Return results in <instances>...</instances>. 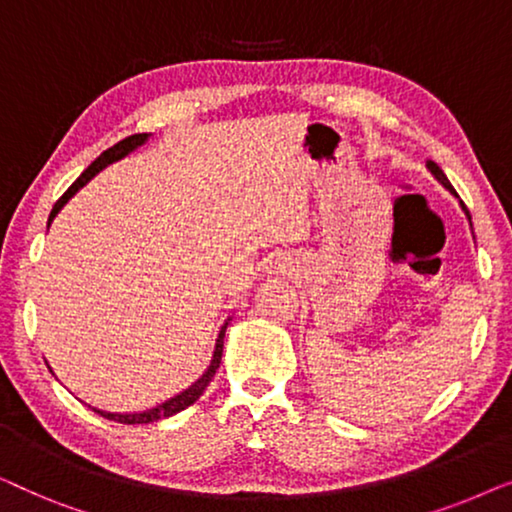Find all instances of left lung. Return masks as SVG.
I'll use <instances>...</instances> for the list:
<instances>
[{"label": "left lung", "instance_id": "obj_1", "mask_svg": "<svg viewBox=\"0 0 512 512\" xmlns=\"http://www.w3.org/2000/svg\"><path fill=\"white\" fill-rule=\"evenodd\" d=\"M426 167H429V170H431V174H433V177H436L438 181H440V184H443L445 188H447V191H450V193H454V188H452V184H450V179H447L445 177V172L443 170H440V167L436 165V163H433V160H429V163H426ZM468 214V212H466ZM468 219H471V216H468Z\"/></svg>", "mask_w": 512, "mask_h": 512}]
</instances>
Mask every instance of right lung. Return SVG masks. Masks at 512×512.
Wrapping results in <instances>:
<instances>
[{
  "label": "right lung",
  "instance_id": "right-lung-1",
  "mask_svg": "<svg viewBox=\"0 0 512 512\" xmlns=\"http://www.w3.org/2000/svg\"><path fill=\"white\" fill-rule=\"evenodd\" d=\"M146 132H142V135H130V137H125L123 142H118V144H114L111 146V149H107L104 153H100V158H95L93 163L88 165V170L81 174L79 179L74 181L72 186L67 188L65 193H62V198L55 202L53 205V209H51V216H48V226H51V221L55 219V214L60 212L62 209V205H65V202L72 198V195L79 191V188L86 184V181L90 179V177H95L97 172L102 170V167H107L109 163H114V160H118V158H123V156H128V153L132 151V149H137L139 144H144L146 142ZM223 335H226V326L221 328V333H219V340H216V349H214V359H212V366L207 368V373L200 377L198 382L195 384H191V387H188L186 391H181L179 396H174V398H170V401H165L163 405H158V408H151V410H146V412H137V415H114V412H102V410H95L97 415H102V417H107V419H111V422H118V424H151V422H158V419H165V417H172V415H177V412H181V410H186L188 405H193L195 401H198V398L202 396V391H205V387L209 382H212V377H214V373H216V368H219V363H221V354H223Z\"/></svg>",
  "mask_w": 512,
  "mask_h": 512
}]
</instances>
